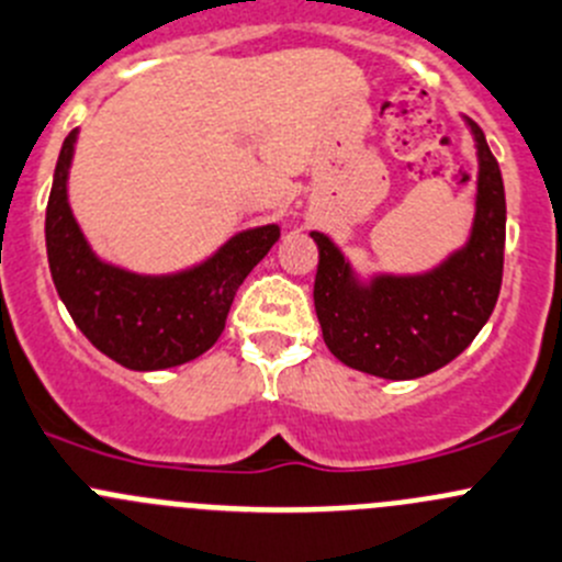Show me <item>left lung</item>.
<instances>
[{"label": "left lung", "instance_id": "left-lung-1", "mask_svg": "<svg viewBox=\"0 0 562 562\" xmlns=\"http://www.w3.org/2000/svg\"><path fill=\"white\" fill-rule=\"evenodd\" d=\"M477 150L475 220L459 249L417 274L362 277L326 233L318 244L315 313L329 351L379 379H419L453 362L486 326L505 249V187L486 136L464 117Z\"/></svg>", "mask_w": 562, "mask_h": 562}]
</instances>
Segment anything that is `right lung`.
I'll return each instance as SVG.
<instances>
[{
  "label": "right lung",
  "mask_w": 562,
  "mask_h": 562,
  "mask_svg": "<svg viewBox=\"0 0 562 562\" xmlns=\"http://www.w3.org/2000/svg\"><path fill=\"white\" fill-rule=\"evenodd\" d=\"M79 128L65 136L46 209V252L54 288L81 335L128 370L192 362L220 340L238 285L269 255L280 225L227 238L200 263L170 274H139L101 258L68 200Z\"/></svg>",
  "instance_id": "1"
}]
</instances>
